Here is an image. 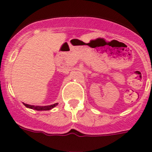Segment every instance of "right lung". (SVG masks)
Segmentation results:
<instances>
[{"label": "right lung", "instance_id": "obj_1", "mask_svg": "<svg viewBox=\"0 0 152 152\" xmlns=\"http://www.w3.org/2000/svg\"><path fill=\"white\" fill-rule=\"evenodd\" d=\"M25 107H28V108H31L34 110H37V111H49V110L52 109L53 107L57 106L58 103L54 104H50V105L48 106H37V105H31V104H24Z\"/></svg>", "mask_w": 152, "mask_h": 152}]
</instances>
